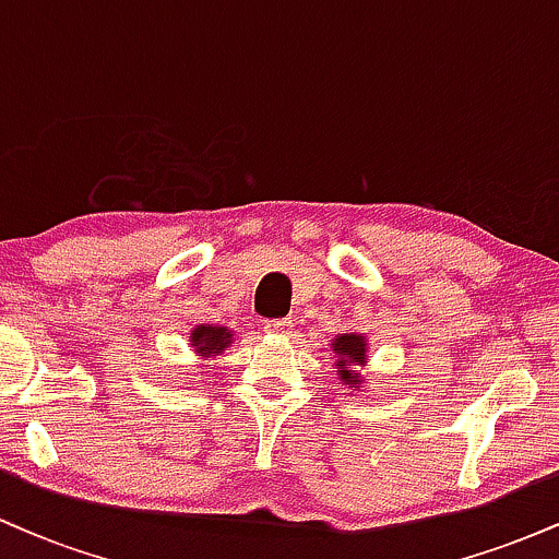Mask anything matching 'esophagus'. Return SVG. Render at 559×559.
<instances>
[{"label":"esophagus","mask_w":559,"mask_h":559,"mask_svg":"<svg viewBox=\"0 0 559 559\" xmlns=\"http://www.w3.org/2000/svg\"><path fill=\"white\" fill-rule=\"evenodd\" d=\"M265 331L273 333V336H288V333H292V320L286 318L265 320Z\"/></svg>","instance_id":"34e87169"}]
</instances>
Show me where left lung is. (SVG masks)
I'll return each instance as SVG.
<instances>
[{
	"mask_svg": "<svg viewBox=\"0 0 559 559\" xmlns=\"http://www.w3.org/2000/svg\"><path fill=\"white\" fill-rule=\"evenodd\" d=\"M333 352L338 355V376H342V381L346 383V386L352 389H360L362 383V376L357 373V370H352L349 365H365V360H368V344H365V336H360V333H342L338 338H333Z\"/></svg>",
	"mask_w": 559,
	"mask_h": 559,
	"instance_id": "1",
	"label": "left lung"
}]
</instances>
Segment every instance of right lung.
<instances>
[{
	"mask_svg": "<svg viewBox=\"0 0 559 559\" xmlns=\"http://www.w3.org/2000/svg\"><path fill=\"white\" fill-rule=\"evenodd\" d=\"M189 338L199 357H215L230 344L234 333H230L226 325H197Z\"/></svg>",
	"mask_w": 559,
	"mask_h": 559,
	"instance_id": "add662e5",
	"label": "right lung"
}]
</instances>
